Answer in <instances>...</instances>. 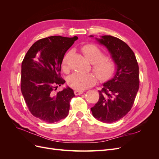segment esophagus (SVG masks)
Listing matches in <instances>:
<instances>
[{"label":"esophagus","mask_w":159,"mask_h":159,"mask_svg":"<svg viewBox=\"0 0 159 159\" xmlns=\"http://www.w3.org/2000/svg\"><path fill=\"white\" fill-rule=\"evenodd\" d=\"M84 93L83 91H80V90H75L74 91V93L75 95H81Z\"/></svg>","instance_id":"1"}]
</instances>
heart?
Listing matches in <instances>:
<instances>
[{
	"mask_svg": "<svg viewBox=\"0 0 159 159\" xmlns=\"http://www.w3.org/2000/svg\"><path fill=\"white\" fill-rule=\"evenodd\" d=\"M84 55L90 63L93 64V69L100 81H105L113 75L115 64L109 57L103 56V53L99 48L93 44L85 45L81 48ZM69 56L67 54L61 62V68L64 71H69ZM97 81V76L93 73L75 72L68 78V84L71 88L77 90H84L93 85Z\"/></svg>",
	"mask_w": 159,
	"mask_h": 159,
	"instance_id": "b5f03b06",
	"label": "heart"
}]
</instances>
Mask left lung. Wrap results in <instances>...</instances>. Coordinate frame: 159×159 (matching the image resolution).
Wrapping results in <instances>:
<instances>
[{
    "mask_svg": "<svg viewBox=\"0 0 159 159\" xmlns=\"http://www.w3.org/2000/svg\"><path fill=\"white\" fill-rule=\"evenodd\" d=\"M95 39L106 47L116 71L111 80L103 84L99 101L91 110L95 119L111 123L123 118L133 106L139 88V66L134 52L121 40L109 35Z\"/></svg>",
    "mask_w": 159,
    "mask_h": 159,
    "instance_id": "1",
    "label": "left lung"
}]
</instances>
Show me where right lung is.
Here are the masks:
<instances>
[{"label":"right lung","mask_w":159,"mask_h":159,"mask_svg":"<svg viewBox=\"0 0 159 159\" xmlns=\"http://www.w3.org/2000/svg\"><path fill=\"white\" fill-rule=\"evenodd\" d=\"M78 37L52 36L36 42L22 63L21 91L30 113L42 121L53 123L66 118L75 94L70 87L54 91L66 81L61 78L64 56Z\"/></svg>","instance_id":"1"}]
</instances>
